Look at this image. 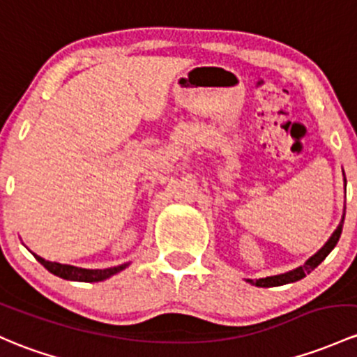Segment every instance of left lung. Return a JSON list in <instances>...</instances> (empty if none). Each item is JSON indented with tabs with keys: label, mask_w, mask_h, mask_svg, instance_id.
Instances as JSON below:
<instances>
[{
	"label": "left lung",
	"mask_w": 357,
	"mask_h": 357,
	"mask_svg": "<svg viewBox=\"0 0 357 357\" xmlns=\"http://www.w3.org/2000/svg\"><path fill=\"white\" fill-rule=\"evenodd\" d=\"M344 188H346V176H344ZM344 217H346V208H344L342 213V219H340L339 226H337L335 231L332 232V236L328 238V241L325 243L317 253L313 255L311 258H307L306 264L301 265V267L294 268V270H289L286 273H279V275H272V277H265V279H258V280H251L246 279V282H250L251 286H258V287H277V286H286V284H292V282H298L301 280L303 277H306L307 273L313 272L325 258L328 257L330 251L335 248L337 243H339L340 234H342V226H344Z\"/></svg>",
	"instance_id": "left-lung-1"
}]
</instances>
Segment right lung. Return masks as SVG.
Here are the masks:
<instances>
[{"label": "right lung", "mask_w": 357, "mask_h": 357, "mask_svg": "<svg viewBox=\"0 0 357 357\" xmlns=\"http://www.w3.org/2000/svg\"><path fill=\"white\" fill-rule=\"evenodd\" d=\"M36 257V260L39 261L40 265H44L51 273H54L56 277H61L65 280H75V282H100V280H106L109 277L116 275L118 272L125 270L130 265L123 264L118 265V267H111V268H80L75 267V265H65V264H58V261H50L44 260L43 257L39 255L32 253Z\"/></svg>", "instance_id": "1"}]
</instances>
